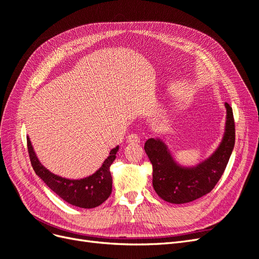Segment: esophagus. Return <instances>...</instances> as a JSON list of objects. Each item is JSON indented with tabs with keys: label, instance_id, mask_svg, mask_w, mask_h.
<instances>
[{
	"label": "esophagus",
	"instance_id": "esophagus-1",
	"mask_svg": "<svg viewBox=\"0 0 259 259\" xmlns=\"http://www.w3.org/2000/svg\"><path fill=\"white\" fill-rule=\"evenodd\" d=\"M127 143L128 144H139L140 138L137 134H131L127 136Z\"/></svg>",
	"mask_w": 259,
	"mask_h": 259
}]
</instances>
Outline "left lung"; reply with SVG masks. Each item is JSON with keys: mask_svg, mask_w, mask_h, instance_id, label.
<instances>
[{"mask_svg": "<svg viewBox=\"0 0 259 259\" xmlns=\"http://www.w3.org/2000/svg\"><path fill=\"white\" fill-rule=\"evenodd\" d=\"M227 109L226 132L221 145L207 160L195 167H183L173 160L167 147L160 139H148L145 151L152 164V185L164 201L183 204L207 194L221 179L236 142L232 108Z\"/></svg>", "mask_w": 259, "mask_h": 259, "instance_id": "1", "label": "left lung"}]
</instances>
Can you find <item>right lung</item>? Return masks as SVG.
Segmentation results:
<instances>
[{
  "label": "right lung",
  "instance_id": "right-lung-1",
  "mask_svg": "<svg viewBox=\"0 0 259 259\" xmlns=\"http://www.w3.org/2000/svg\"><path fill=\"white\" fill-rule=\"evenodd\" d=\"M27 146L30 161L35 174L69 204L82 208H94L103 204L111 194L112 177L110 166L115 160V154L119 150V146L112 149L110 155L105 160L103 165L96 173L86 178L75 180L62 178L45 168L36 158L29 137H27Z\"/></svg>",
  "mask_w": 259,
  "mask_h": 259
}]
</instances>
